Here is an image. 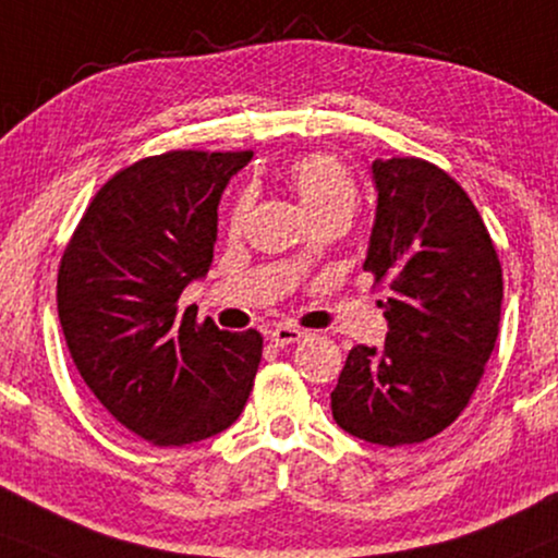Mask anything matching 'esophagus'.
Returning <instances> with one entry per match:
<instances>
[{"label": "esophagus", "instance_id": "esophagus-1", "mask_svg": "<svg viewBox=\"0 0 558 558\" xmlns=\"http://www.w3.org/2000/svg\"><path fill=\"white\" fill-rule=\"evenodd\" d=\"M303 337H306V331L299 327H288V324H280V327H275L270 331V340L278 344V348H286V344L299 342V340H303Z\"/></svg>", "mask_w": 558, "mask_h": 558}]
</instances>
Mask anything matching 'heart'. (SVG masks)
<instances>
[{"instance_id": "obj_1", "label": "heart", "mask_w": 558, "mask_h": 558, "mask_svg": "<svg viewBox=\"0 0 558 558\" xmlns=\"http://www.w3.org/2000/svg\"><path fill=\"white\" fill-rule=\"evenodd\" d=\"M293 193L299 197L301 208L306 216L316 221L322 216H342L350 218L357 203V185L340 159L329 154H308V157L295 159L288 169ZM250 201L239 197L234 214H231V229L242 227Z\"/></svg>"}]
</instances>
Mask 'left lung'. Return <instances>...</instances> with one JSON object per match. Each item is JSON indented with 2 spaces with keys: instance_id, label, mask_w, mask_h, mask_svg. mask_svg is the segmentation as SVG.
Masks as SVG:
<instances>
[{
  "instance_id": "1",
  "label": "left lung",
  "mask_w": 558,
  "mask_h": 558,
  "mask_svg": "<svg viewBox=\"0 0 558 558\" xmlns=\"http://www.w3.org/2000/svg\"><path fill=\"white\" fill-rule=\"evenodd\" d=\"M378 206L368 270L389 286L384 348L350 350L331 417L365 442L397 448L453 425L495 350L502 265L458 182L417 157L373 161Z\"/></svg>"
}]
</instances>
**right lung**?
Instances as JSON below:
<instances>
[{
  "label": "right lung",
  "mask_w": 558,
  "mask_h": 558,
  "mask_svg": "<svg viewBox=\"0 0 558 558\" xmlns=\"http://www.w3.org/2000/svg\"><path fill=\"white\" fill-rule=\"evenodd\" d=\"M252 151H167L121 169L92 197L56 283L72 361L100 404L159 448L231 427L263 357L257 329L180 314L214 263L218 201Z\"/></svg>",
  "instance_id": "obj_1"
}]
</instances>
